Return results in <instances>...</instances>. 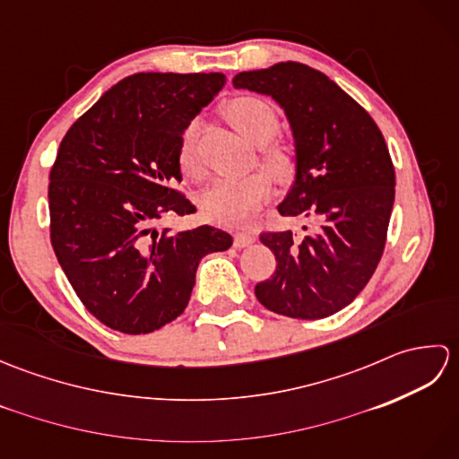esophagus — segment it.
I'll return each instance as SVG.
<instances>
[{
    "label": "esophagus",
    "mask_w": 459,
    "mask_h": 459,
    "mask_svg": "<svg viewBox=\"0 0 459 459\" xmlns=\"http://www.w3.org/2000/svg\"><path fill=\"white\" fill-rule=\"evenodd\" d=\"M255 240H256L255 235H248V232H238V235H235V247L237 248H247Z\"/></svg>",
    "instance_id": "esophagus-1"
}]
</instances>
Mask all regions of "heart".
<instances>
[{
  "instance_id": "b5f03b06",
  "label": "heart",
  "mask_w": 459,
  "mask_h": 459,
  "mask_svg": "<svg viewBox=\"0 0 459 459\" xmlns=\"http://www.w3.org/2000/svg\"><path fill=\"white\" fill-rule=\"evenodd\" d=\"M232 126L255 143H266L274 138L280 120L270 102L256 96H238L224 108ZM197 122H191L185 128L179 142V165L183 173L197 178L201 165L197 160ZM264 161L270 171L280 179H290L296 171V155L286 145L272 143L264 148ZM272 193V178L266 171H252L240 178H219L201 193V211L204 217L217 222L237 224L248 221L260 204Z\"/></svg>"
}]
</instances>
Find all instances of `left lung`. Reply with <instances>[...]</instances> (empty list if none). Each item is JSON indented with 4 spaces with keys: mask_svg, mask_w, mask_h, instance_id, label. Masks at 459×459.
<instances>
[{
    "mask_svg": "<svg viewBox=\"0 0 459 459\" xmlns=\"http://www.w3.org/2000/svg\"><path fill=\"white\" fill-rule=\"evenodd\" d=\"M232 84L266 94L284 110L296 173L278 212L309 222L304 237L260 235L278 266L255 294L286 317L333 316L360 294L385 250L394 168L383 134L365 108L307 65L288 61L238 73Z\"/></svg>",
    "mask_w": 459,
    "mask_h": 459,
    "instance_id": "8db88e82",
    "label": "left lung"
}]
</instances>
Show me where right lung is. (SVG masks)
Returning <instances> with one entry per match:
<instances>
[{
    "mask_svg": "<svg viewBox=\"0 0 459 459\" xmlns=\"http://www.w3.org/2000/svg\"><path fill=\"white\" fill-rule=\"evenodd\" d=\"M221 73H138L106 91L61 142L48 175L51 245L84 307L110 329L152 333L187 307L221 229H158L195 207L181 181L185 128L219 94Z\"/></svg>",
    "mask_w": 459,
    "mask_h": 459,
    "instance_id": "obj_1",
    "label": "right lung"
}]
</instances>
